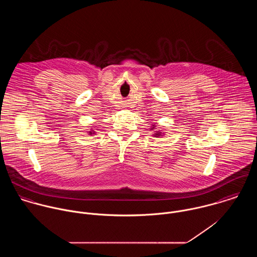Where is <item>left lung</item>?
<instances>
[{
    "label": "left lung",
    "mask_w": 257,
    "mask_h": 257,
    "mask_svg": "<svg viewBox=\"0 0 257 257\" xmlns=\"http://www.w3.org/2000/svg\"><path fill=\"white\" fill-rule=\"evenodd\" d=\"M155 124H152V126H150V130L151 131H154L155 130ZM163 134L164 133H162V132H160V131H155L154 132V134H152L153 135V137H155V138H158V137H162L163 136Z\"/></svg>",
    "instance_id": "left-lung-1"
}]
</instances>
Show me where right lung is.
<instances>
[{"mask_svg": "<svg viewBox=\"0 0 257 257\" xmlns=\"http://www.w3.org/2000/svg\"><path fill=\"white\" fill-rule=\"evenodd\" d=\"M95 134H96V132H94V130H93V128H92V130H90V131L88 132V135H91V136H92V135H95Z\"/></svg>", "mask_w": 257, "mask_h": 257, "instance_id": "right-lung-1", "label": "right lung"}]
</instances>
